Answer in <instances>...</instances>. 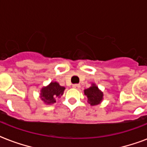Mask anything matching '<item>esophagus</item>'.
Returning <instances> with one entry per match:
<instances>
[{"label": "esophagus", "mask_w": 147, "mask_h": 147, "mask_svg": "<svg viewBox=\"0 0 147 147\" xmlns=\"http://www.w3.org/2000/svg\"><path fill=\"white\" fill-rule=\"evenodd\" d=\"M80 87V84H74L73 85V88H74V89H79Z\"/></svg>", "instance_id": "esophagus-1"}]
</instances>
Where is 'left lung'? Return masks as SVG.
I'll return each mask as SVG.
<instances>
[{"label": "left lung", "mask_w": 147, "mask_h": 147, "mask_svg": "<svg viewBox=\"0 0 147 147\" xmlns=\"http://www.w3.org/2000/svg\"><path fill=\"white\" fill-rule=\"evenodd\" d=\"M84 94L87 96L88 103L91 106L97 105L103 100V92H101L94 84H92L90 87L84 90Z\"/></svg>", "instance_id": "8db88e82"}]
</instances>
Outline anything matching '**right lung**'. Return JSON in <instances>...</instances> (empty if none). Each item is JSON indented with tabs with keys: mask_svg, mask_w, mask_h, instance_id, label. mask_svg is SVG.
I'll return each mask as SVG.
<instances>
[{
	"mask_svg": "<svg viewBox=\"0 0 147 147\" xmlns=\"http://www.w3.org/2000/svg\"><path fill=\"white\" fill-rule=\"evenodd\" d=\"M65 90L64 86H61L57 82H51L48 86H44L40 90V98L46 104L56 103V99L61 97Z\"/></svg>",
	"mask_w": 147,
	"mask_h": 147,
	"instance_id": "right-lung-1",
	"label": "right lung"
}]
</instances>
